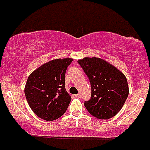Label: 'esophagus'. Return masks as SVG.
<instances>
[{
  "label": "esophagus",
  "instance_id": "1",
  "mask_svg": "<svg viewBox=\"0 0 150 150\" xmlns=\"http://www.w3.org/2000/svg\"><path fill=\"white\" fill-rule=\"evenodd\" d=\"M75 97H77V98H80V97H81V94H80V93H78V94H75Z\"/></svg>",
  "mask_w": 150,
  "mask_h": 150
}]
</instances>
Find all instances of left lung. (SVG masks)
<instances>
[{"label":"left lung","mask_w":150,"mask_h":150,"mask_svg":"<svg viewBox=\"0 0 150 150\" xmlns=\"http://www.w3.org/2000/svg\"><path fill=\"white\" fill-rule=\"evenodd\" d=\"M78 62L91 83V99L84 102L88 113L100 120H108L117 115L129 94L124 74L100 58L86 57Z\"/></svg>","instance_id":"left-lung-1"}]
</instances>
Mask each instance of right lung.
I'll list each match as a JSON object with an SVG mask.
<instances>
[{
  "instance_id": "obj_1",
  "label": "right lung",
  "mask_w": 150,
  "mask_h": 150,
  "mask_svg": "<svg viewBox=\"0 0 150 150\" xmlns=\"http://www.w3.org/2000/svg\"><path fill=\"white\" fill-rule=\"evenodd\" d=\"M73 59H54L33 71L25 86L29 106L37 117L53 121L62 117L71 97L65 88V73Z\"/></svg>"
}]
</instances>
